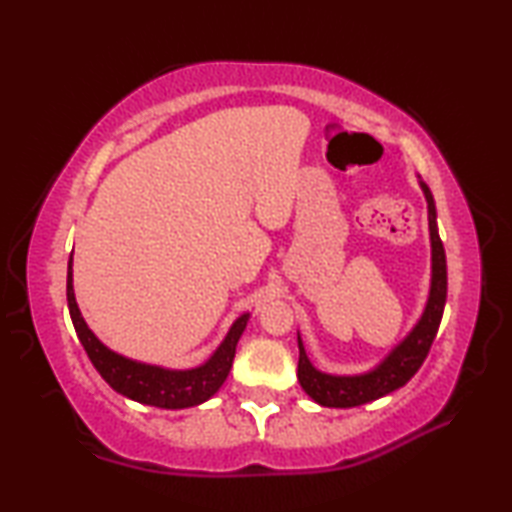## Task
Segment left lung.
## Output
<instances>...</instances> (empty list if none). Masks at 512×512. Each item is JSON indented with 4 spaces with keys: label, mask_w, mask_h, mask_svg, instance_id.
<instances>
[{
    "label": "left lung",
    "mask_w": 512,
    "mask_h": 512,
    "mask_svg": "<svg viewBox=\"0 0 512 512\" xmlns=\"http://www.w3.org/2000/svg\"><path fill=\"white\" fill-rule=\"evenodd\" d=\"M420 187L427 198V212H429V237H431V287L427 305L418 323L406 334V339L395 345L388 352V357L363 375H327L314 366L305 352L298 336V381L311 400L320 406H332V409H350V406H359L372 400H379L388 393L402 388L427 359L431 350V343L436 339L440 320H443L445 300H447V259L443 241L438 235L436 225V203L429 187L420 180Z\"/></svg>",
    "instance_id": "8db88e82"
}]
</instances>
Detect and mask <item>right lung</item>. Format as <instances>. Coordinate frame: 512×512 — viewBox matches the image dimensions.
Segmentation results:
<instances>
[{
	"label": "right lung",
	"mask_w": 512,
	"mask_h": 512,
	"mask_svg": "<svg viewBox=\"0 0 512 512\" xmlns=\"http://www.w3.org/2000/svg\"><path fill=\"white\" fill-rule=\"evenodd\" d=\"M67 307L92 366L99 370V375L108 381L110 388H115L119 395L128 397V400L158 406V409H189V406H198L210 400L230 375L237 343L250 318V314H244L232 323L223 343L203 366L189 370H169L121 357V354L112 352L94 336L88 323L83 320L81 309L74 298L72 257H69L67 264Z\"/></svg>",
	"instance_id": "right-lung-1"
}]
</instances>
